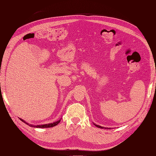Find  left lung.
I'll return each instance as SVG.
<instances>
[{"mask_svg":"<svg viewBox=\"0 0 156 156\" xmlns=\"http://www.w3.org/2000/svg\"><path fill=\"white\" fill-rule=\"evenodd\" d=\"M93 124H94V125H95V126H96V127H99V128H102V129H111V127L110 128H108V127H102V126H99V125H97V124H94V122H93Z\"/></svg>","mask_w":156,"mask_h":156,"instance_id":"8db88e82","label":"left lung"}]
</instances>
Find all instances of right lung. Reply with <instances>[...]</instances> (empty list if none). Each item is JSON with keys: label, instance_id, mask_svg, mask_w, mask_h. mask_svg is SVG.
<instances>
[{"label": "right lung", "instance_id": "obj_1", "mask_svg": "<svg viewBox=\"0 0 156 156\" xmlns=\"http://www.w3.org/2000/svg\"><path fill=\"white\" fill-rule=\"evenodd\" d=\"M20 120H21V121H23V122H24L25 123H26V124L29 125V126H30V127H37V128H48V127H54V126H55L57 125L58 124H59V122H60L61 119H60V120H58V121H56V122H53V123L46 124H41V125H40H40H37V126H36V125H32V124H29V123H27V122H25L24 120H23V119H20Z\"/></svg>", "mask_w": 156, "mask_h": 156}]
</instances>
